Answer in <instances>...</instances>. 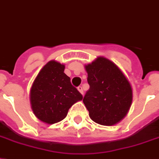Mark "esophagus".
<instances>
[{
	"instance_id": "34e87169",
	"label": "esophagus",
	"mask_w": 159,
	"mask_h": 159,
	"mask_svg": "<svg viewBox=\"0 0 159 159\" xmlns=\"http://www.w3.org/2000/svg\"><path fill=\"white\" fill-rule=\"evenodd\" d=\"M78 91L80 92V93L82 95L84 94V90H83V88L81 87V86H79V87H78Z\"/></svg>"
}]
</instances>
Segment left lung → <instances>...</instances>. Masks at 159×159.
Returning <instances> with one entry per match:
<instances>
[{
  "mask_svg": "<svg viewBox=\"0 0 159 159\" xmlns=\"http://www.w3.org/2000/svg\"><path fill=\"white\" fill-rule=\"evenodd\" d=\"M89 89L83 99L93 121L112 126L125 117L132 102V89L122 70L111 60L98 57L84 66Z\"/></svg>",
  "mask_w": 159,
  "mask_h": 159,
  "instance_id": "obj_1",
  "label": "left lung"
}]
</instances>
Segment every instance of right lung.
<instances>
[{
  "mask_svg": "<svg viewBox=\"0 0 159 159\" xmlns=\"http://www.w3.org/2000/svg\"><path fill=\"white\" fill-rule=\"evenodd\" d=\"M64 70L65 65L49 61L39 72L30 90L31 110L35 117L47 124L61 121L69 109L83 99Z\"/></svg>",
  "mask_w": 159,
  "mask_h": 159,
  "instance_id": "add662e5",
  "label": "right lung"
}]
</instances>
